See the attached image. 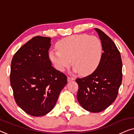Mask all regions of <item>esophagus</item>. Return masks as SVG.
<instances>
[{
	"label": "esophagus",
	"instance_id": "obj_1",
	"mask_svg": "<svg viewBox=\"0 0 134 134\" xmlns=\"http://www.w3.org/2000/svg\"><path fill=\"white\" fill-rule=\"evenodd\" d=\"M75 79L73 78V77H68V81H71L72 80H74Z\"/></svg>",
	"mask_w": 134,
	"mask_h": 134
}]
</instances>
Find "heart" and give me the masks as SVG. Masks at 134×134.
<instances>
[{"instance_id":"heart-1","label":"heart","mask_w":134,"mask_h":134,"mask_svg":"<svg viewBox=\"0 0 134 134\" xmlns=\"http://www.w3.org/2000/svg\"><path fill=\"white\" fill-rule=\"evenodd\" d=\"M57 51L51 50L49 58L56 69L64 71L71 65L73 71L88 75L96 70L103 55V45L99 38L88 34L74 35L56 44Z\"/></svg>"}]
</instances>
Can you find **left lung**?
I'll list each match as a JSON object with an SVG mask.
<instances>
[{
	"mask_svg": "<svg viewBox=\"0 0 134 134\" xmlns=\"http://www.w3.org/2000/svg\"><path fill=\"white\" fill-rule=\"evenodd\" d=\"M103 45L102 60L91 75L77 79L79 85L77 100L88 111L102 112L117 98L122 81L121 55L111 38L98 28H95Z\"/></svg>",
	"mask_w": 134,
	"mask_h": 134,
	"instance_id": "8db88e82",
	"label": "left lung"
}]
</instances>
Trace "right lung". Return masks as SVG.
<instances>
[{
  "label": "right lung",
  "instance_id": "1",
  "mask_svg": "<svg viewBox=\"0 0 134 134\" xmlns=\"http://www.w3.org/2000/svg\"><path fill=\"white\" fill-rule=\"evenodd\" d=\"M51 39L34 37L15 53L11 61L10 83L14 100L34 117L49 113L67 84L66 75L56 70L49 58Z\"/></svg>",
  "mask_w": 134,
  "mask_h": 134
}]
</instances>
